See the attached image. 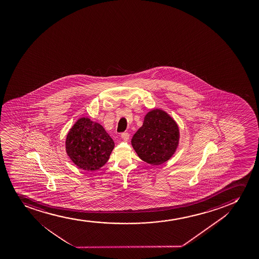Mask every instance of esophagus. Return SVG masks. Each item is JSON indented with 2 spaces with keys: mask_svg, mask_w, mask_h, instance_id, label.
Here are the masks:
<instances>
[{
  "mask_svg": "<svg viewBox=\"0 0 259 259\" xmlns=\"http://www.w3.org/2000/svg\"><path fill=\"white\" fill-rule=\"evenodd\" d=\"M121 137H122L123 140L128 141V139H130V134L127 133V132H124V133H122V135H121Z\"/></svg>",
  "mask_w": 259,
  "mask_h": 259,
  "instance_id": "obj_1",
  "label": "esophagus"
}]
</instances>
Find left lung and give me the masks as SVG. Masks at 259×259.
I'll use <instances>...</instances> for the list:
<instances>
[{
	"label": "left lung",
	"mask_w": 259,
	"mask_h": 259,
	"mask_svg": "<svg viewBox=\"0 0 259 259\" xmlns=\"http://www.w3.org/2000/svg\"><path fill=\"white\" fill-rule=\"evenodd\" d=\"M179 139L176 121L164 110L155 109L147 113L143 126L132 137L131 144L143 161L156 166L172 157Z\"/></svg>",
	"instance_id": "1"
}]
</instances>
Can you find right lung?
<instances>
[{
  "label": "right lung",
  "mask_w": 259,
  "mask_h": 259,
  "mask_svg": "<svg viewBox=\"0 0 259 259\" xmlns=\"http://www.w3.org/2000/svg\"><path fill=\"white\" fill-rule=\"evenodd\" d=\"M115 147L112 138L98 122L87 117L78 119L67 134L66 150L72 162L88 172L107 162Z\"/></svg>",
  "instance_id": "1"
}]
</instances>
